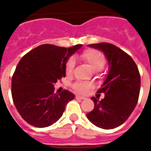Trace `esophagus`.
Masks as SVG:
<instances>
[{
  "mask_svg": "<svg viewBox=\"0 0 151 151\" xmlns=\"http://www.w3.org/2000/svg\"><path fill=\"white\" fill-rule=\"evenodd\" d=\"M76 99H85V97L84 96H76Z\"/></svg>",
  "mask_w": 151,
  "mask_h": 151,
  "instance_id": "esophagus-1",
  "label": "esophagus"
}]
</instances>
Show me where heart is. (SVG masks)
I'll return each instance as SVG.
<instances>
[{"instance_id": "heart-1", "label": "heart", "mask_w": 151, "mask_h": 151, "mask_svg": "<svg viewBox=\"0 0 151 151\" xmlns=\"http://www.w3.org/2000/svg\"><path fill=\"white\" fill-rule=\"evenodd\" d=\"M81 58L95 72L100 71L106 63V59L104 54L96 49H87V50L84 51L81 55ZM74 65H75V62L73 59L71 58L67 60L66 66H65L66 74L70 75L73 73ZM73 89L78 92L85 94L88 91V89L92 88V85L89 83L78 81L73 85Z\"/></svg>"}]
</instances>
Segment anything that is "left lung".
Masks as SVG:
<instances>
[{"instance_id":"8db88e82","label":"left lung","mask_w":151,"mask_h":151,"mask_svg":"<svg viewBox=\"0 0 151 151\" xmlns=\"http://www.w3.org/2000/svg\"><path fill=\"white\" fill-rule=\"evenodd\" d=\"M104 53L109 63L108 74L99 93L105 96L99 100L92 97L94 109L88 113V119L96 126L111 129L122 124L131 115L138 102L140 74L129 55L110 43L88 45Z\"/></svg>"}]
</instances>
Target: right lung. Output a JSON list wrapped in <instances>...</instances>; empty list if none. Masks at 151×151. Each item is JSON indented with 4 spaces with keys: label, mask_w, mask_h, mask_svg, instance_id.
Masks as SVG:
<instances>
[{
    "label": "right lung",
    "mask_w": 151,
    "mask_h": 151,
    "mask_svg": "<svg viewBox=\"0 0 151 151\" xmlns=\"http://www.w3.org/2000/svg\"><path fill=\"white\" fill-rule=\"evenodd\" d=\"M81 47L41 45L20 59L12 76V96L18 112L28 124L37 128L50 126L74 99L68 90L55 94L54 84L66 76V62Z\"/></svg>",
    "instance_id": "1"
}]
</instances>
